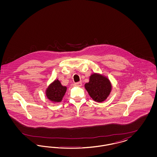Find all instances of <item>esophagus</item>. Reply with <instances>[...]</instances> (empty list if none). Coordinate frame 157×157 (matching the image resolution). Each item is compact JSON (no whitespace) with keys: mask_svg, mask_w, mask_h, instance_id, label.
Here are the masks:
<instances>
[{"mask_svg":"<svg viewBox=\"0 0 157 157\" xmlns=\"http://www.w3.org/2000/svg\"><path fill=\"white\" fill-rule=\"evenodd\" d=\"M75 86H82V82H76L74 83Z\"/></svg>","mask_w":157,"mask_h":157,"instance_id":"34e87169","label":"esophagus"}]
</instances>
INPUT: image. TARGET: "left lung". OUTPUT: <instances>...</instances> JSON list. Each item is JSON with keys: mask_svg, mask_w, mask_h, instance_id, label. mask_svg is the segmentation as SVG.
<instances>
[{"mask_svg": "<svg viewBox=\"0 0 157 157\" xmlns=\"http://www.w3.org/2000/svg\"><path fill=\"white\" fill-rule=\"evenodd\" d=\"M85 88L93 100L98 102H102L109 96L112 85L106 77L94 74L90 75V82L85 83Z\"/></svg>", "mask_w": 157, "mask_h": 157, "instance_id": "obj_1", "label": "left lung"}]
</instances>
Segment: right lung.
Wrapping results in <instances>:
<instances>
[{
    "instance_id": "obj_1",
    "label": "right lung",
    "mask_w": 157,
    "mask_h": 157,
    "mask_svg": "<svg viewBox=\"0 0 157 157\" xmlns=\"http://www.w3.org/2000/svg\"><path fill=\"white\" fill-rule=\"evenodd\" d=\"M67 88L61 85L58 79L54 81L46 90L47 98L53 102H59L63 97Z\"/></svg>"
}]
</instances>
